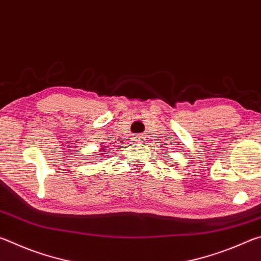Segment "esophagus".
<instances>
[{"mask_svg":"<svg viewBox=\"0 0 261 261\" xmlns=\"http://www.w3.org/2000/svg\"><path fill=\"white\" fill-rule=\"evenodd\" d=\"M135 138H137V139H139V140H140L141 137H140V136H137V137H135Z\"/></svg>","mask_w":261,"mask_h":261,"instance_id":"34e87169","label":"esophagus"}]
</instances>
